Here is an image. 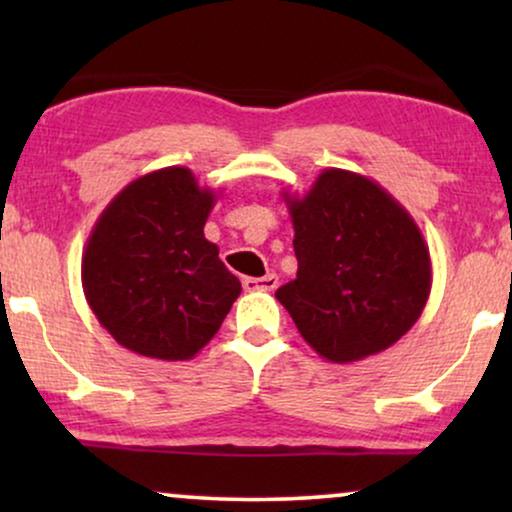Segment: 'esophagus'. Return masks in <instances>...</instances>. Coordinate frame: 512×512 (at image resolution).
<instances>
[{
    "instance_id": "esophagus-1",
    "label": "esophagus",
    "mask_w": 512,
    "mask_h": 512,
    "mask_svg": "<svg viewBox=\"0 0 512 512\" xmlns=\"http://www.w3.org/2000/svg\"><path fill=\"white\" fill-rule=\"evenodd\" d=\"M279 284L277 275H265V277H244L242 286L247 291H275Z\"/></svg>"
}]
</instances>
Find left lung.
Masks as SVG:
<instances>
[{
  "label": "left lung",
  "instance_id": "obj_1",
  "mask_svg": "<svg viewBox=\"0 0 512 512\" xmlns=\"http://www.w3.org/2000/svg\"><path fill=\"white\" fill-rule=\"evenodd\" d=\"M298 275L275 298L319 356L352 363L394 345L422 317L431 256L415 219L363 174L328 167L305 195L282 191Z\"/></svg>",
  "mask_w": 512,
  "mask_h": 512
}]
</instances>
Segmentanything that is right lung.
Returning <instances> with one entry per match:
<instances>
[{"label":"right lung","mask_w":512,"mask_h":512,"mask_svg":"<svg viewBox=\"0 0 512 512\" xmlns=\"http://www.w3.org/2000/svg\"><path fill=\"white\" fill-rule=\"evenodd\" d=\"M216 198L174 165L130 181L104 207L83 249L81 284L118 345L186 361L219 331L242 284L205 237Z\"/></svg>","instance_id":"1"}]
</instances>
